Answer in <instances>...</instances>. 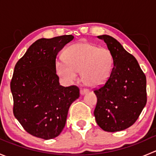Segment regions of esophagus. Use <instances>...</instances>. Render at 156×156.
<instances>
[{
	"label": "esophagus",
	"mask_w": 156,
	"mask_h": 156,
	"mask_svg": "<svg viewBox=\"0 0 156 156\" xmlns=\"http://www.w3.org/2000/svg\"><path fill=\"white\" fill-rule=\"evenodd\" d=\"M88 91H89L88 89H86V88H81V90H80V93H81V95H84V94H87Z\"/></svg>",
	"instance_id": "1"
}]
</instances>
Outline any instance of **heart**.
Listing matches in <instances>:
<instances>
[{"instance_id":"heart-1","label":"heart","mask_w":156,"mask_h":156,"mask_svg":"<svg viewBox=\"0 0 156 156\" xmlns=\"http://www.w3.org/2000/svg\"><path fill=\"white\" fill-rule=\"evenodd\" d=\"M63 57L65 63L56 64L58 75L65 81H72L76 78L77 72L81 71L83 81L90 87L104 84L113 66L112 55L108 49L86 42L69 47Z\"/></svg>"}]
</instances>
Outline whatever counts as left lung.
Here are the masks:
<instances>
[{
    "label": "left lung",
    "instance_id": "left-lung-1",
    "mask_svg": "<svg viewBox=\"0 0 156 156\" xmlns=\"http://www.w3.org/2000/svg\"><path fill=\"white\" fill-rule=\"evenodd\" d=\"M113 57L111 74L104 84L94 89L97 125L103 130H123L136 122L147 101L146 78L136 58L109 35H100Z\"/></svg>",
    "mask_w": 156,
    "mask_h": 156
}]
</instances>
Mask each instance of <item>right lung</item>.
Listing matches in <instances>:
<instances>
[{"mask_svg": "<svg viewBox=\"0 0 156 156\" xmlns=\"http://www.w3.org/2000/svg\"><path fill=\"white\" fill-rule=\"evenodd\" d=\"M73 38L69 34L39 39L15 66L10 81L12 112L25 130L36 137L59 136L71 104L80 96L76 85H59L56 71L58 53Z\"/></svg>", "mask_w": 156, "mask_h": 156, "instance_id": "right-lung-1", "label": "right lung"}]
</instances>
